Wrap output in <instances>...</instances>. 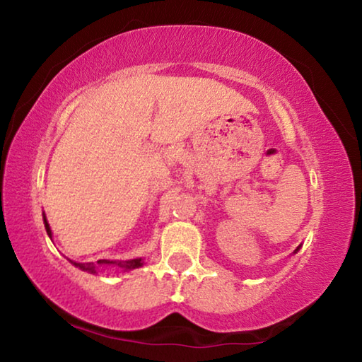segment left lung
<instances>
[{"mask_svg": "<svg viewBox=\"0 0 362 362\" xmlns=\"http://www.w3.org/2000/svg\"><path fill=\"white\" fill-rule=\"evenodd\" d=\"M298 247H300V246H298ZM298 247H297V250H298Z\"/></svg>", "mask_w": 362, "mask_h": 362, "instance_id": "obj_1", "label": "left lung"}]
</instances>
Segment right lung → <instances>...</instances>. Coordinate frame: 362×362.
Wrapping results in <instances>:
<instances>
[{"mask_svg":"<svg viewBox=\"0 0 362 362\" xmlns=\"http://www.w3.org/2000/svg\"><path fill=\"white\" fill-rule=\"evenodd\" d=\"M42 220H45V226H46V231H47V235H49V238H52V231H51V226H49V223H47V220H46V216L42 217ZM71 262V260H70ZM73 265L75 267H78V268H81V269H84V272H89V273H95V263H76V262H71ZM97 265H118V267H121L122 269H136V268H139V267H142L144 265V260L142 259H132V260H126V262H113V260H97Z\"/></svg>","mask_w":362,"mask_h":362,"instance_id":"obj_1","label":"right lung"}]
</instances>
